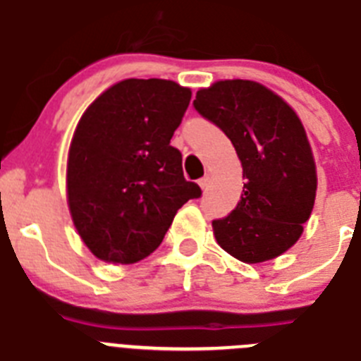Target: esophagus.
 <instances>
[{
    "label": "esophagus",
    "instance_id": "1",
    "mask_svg": "<svg viewBox=\"0 0 361 361\" xmlns=\"http://www.w3.org/2000/svg\"><path fill=\"white\" fill-rule=\"evenodd\" d=\"M209 183H211V176H203L202 180H200V187H202L203 190L209 189Z\"/></svg>",
    "mask_w": 361,
    "mask_h": 361
}]
</instances>
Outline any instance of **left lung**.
<instances>
[{"label":"left lung","mask_w":361,"mask_h":361,"mask_svg":"<svg viewBox=\"0 0 361 361\" xmlns=\"http://www.w3.org/2000/svg\"><path fill=\"white\" fill-rule=\"evenodd\" d=\"M194 109L233 142L243 167L236 209L212 219L219 247L245 263L280 256L302 236L316 198V167L305 128L280 96L247 80L196 92Z\"/></svg>","instance_id":"1"}]
</instances>
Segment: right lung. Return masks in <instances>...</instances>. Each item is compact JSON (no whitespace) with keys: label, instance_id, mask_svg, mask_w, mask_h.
<instances>
[{"label":"right lung","instance_id":"1","mask_svg":"<svg viewBox=\"0 0 361 361\" xmlns=\"http://www.w3.org/2000/svg\"><path fill=\"white\" fill-rule=\"evenodd\" d=\"M190 90L167 80H125L81 116L67 194L72 221L103 262L134 263L159 247L178 209L200 198L171 145Z\"/></svg>","mask_w":361,"mask_h":361}]
</instances>
